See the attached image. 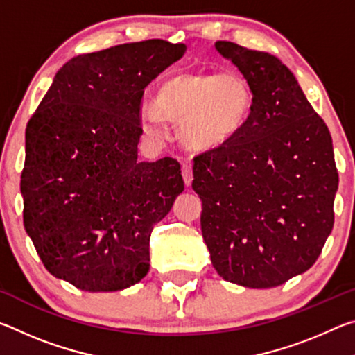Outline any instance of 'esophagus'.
<instances>
[{
	"label": "esophagus",
	"instance_id": "34e87169",
	"mask_svg": "<svg viewBox=\"0 0 355 355\" xmlns=\"http://www.w3.org/2000/svg\"><path fill=\"white\" fill-rule=\"evenodd\" d=\"M182 173H183V180H184V184L186 186H191L192 183V167L191 164H183L182 166Z\"/></svg>",
	"mask_w": 355,
	"mask_h": 355
}]
</instances>
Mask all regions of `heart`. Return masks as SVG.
Returning <instances> with one entry per match:
<instances>
[{
	"label": "heart",
	"mask_w": 355,
	"mask_h": 355,
	"mask_svg": "<svg viewBox=\"0 0 355 355\" xmlns=\"http://www.w3.org/2000/svg\"><path fill=\"white\" fill-rule=\"evenodd\" d=\"M155 105H144L141 127L155 139L167 133L163 116L180 122V136L192 150L208 152L230 142L244 128L254 92L239 73H186L158 89Z\"/></svg>",
	"instance_id": "heart-1"
}]
</instances>
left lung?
<instances>
[{"label":"left lung","mask_w":355,"mask_h":355,"mask_svg":"<svg viewBox=\"0 0 355 355\" xmlns=\"http://www.w3.org/2000/svg\"><path fill=\"white\" fill-rule=\"evenodd\" d=\"M248 80L244 128L194 158L202 235L222 279L272 288L313 266L334 227L338 172L327 125L269 53L214 44Z\"/></svg>","instance_id":"left-lung-1"}]
</instances>
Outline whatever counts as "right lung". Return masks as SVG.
<instances>
[{
  "instance_id": "1",
  "label": "right lung",
  "mask_w": 355,
  "mask_h": 355,
  "mask_svg": "<svg viewBox=\"0 0 355 355\" xmlns=\"http://www.w3.org/2000/svg\"><path fill=\"white\" fill-rule=\"evenodd\" d=\"M184 51L150 39L76 56L29 119L23 222L55 277L84 291L146 277L150 235L184 183L175 159L137 161L141 101Z\"/></svg>"
}]
</instances>
